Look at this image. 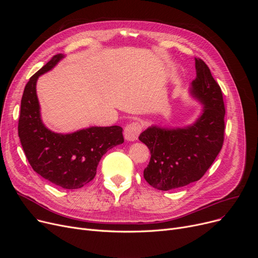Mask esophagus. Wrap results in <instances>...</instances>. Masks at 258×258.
<instances>
[{
    "instance_id": "34e87169",
    "label": "esophagus",
    "mask_w": 258,
    "mask_h": 258,
    "mask_svg": "<svg viewBox=\"0 0 258 258\" xmlns=\"http://www.w3.org/2000/svg\"><path fill=\"white\" fill-rule=\"evenodd\" d=\"M142 131V126L139 122H132L124 128V138L127 141H135L138 139L139 134Z\"/></svg>"
}]
</instances>
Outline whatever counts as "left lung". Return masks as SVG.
Returning <instances> with one entry per match:
<instances>
[{
    "instance_id": "8db88e82",
    "label": "left lung",
    "mask_w": 258,
    "mask_h": 258,
    "mask_svg": "<svg viewBox=\"0 0 258 258\" xmlns=\"http://www.w3.org/2000/svg\"><path fill=\"white\" fill-rule=\"evenodd\" d=\"M196 70L190 93L204 107L195 123L182 128L151 126L139 136L151 151L150 163L143 171L144 179L159 190L166 191L199 181L224 143L222 90L204 60L196 58Z\"/></svg>"
}]
</instances>
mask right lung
Listing matches in <instances>:
<instances>
[{"mask_svg": "<svg viewBox=\"0 0 258 258\" xmlns=\"http://www.w3.org/2000/svg\"><path fill=\"white\" fill-rule=\"evenodd\" d=\"M62 57V54L54 55L27 83L18 130L24 153L33 170L59 187L77 189L94 179L101 157L123 143L124 139L122 127L118 125L92 126L66 135L45 126L40 119L36 81Z\"/></svg>", "mask_w": 258, "mask_h": 258, "instance_id": "obj_1", "label": "right lung"}]
</instances>
